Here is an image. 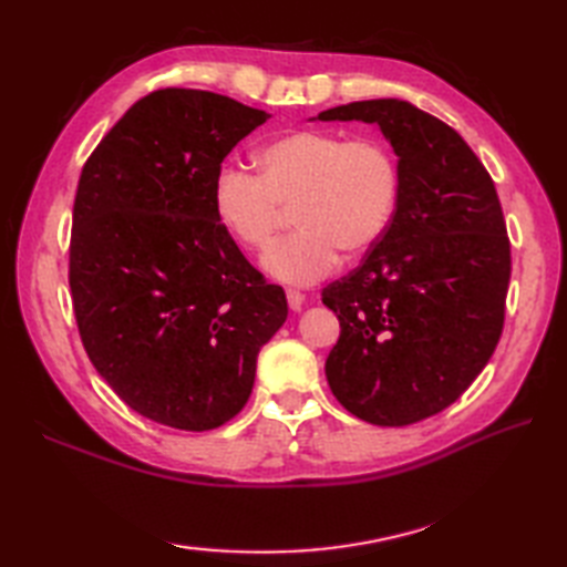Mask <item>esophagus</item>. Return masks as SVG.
I'll use <instances>...</instances> for the list:
<instances>
[{
  "label": "esophagus",
  "instance_id": "esophagus-1",
  "mask_svg": "<svg viewBox=\"0 0 567 567\" xmlns=\"http://www.w3.org/2000/svg\"><path fill=\"white\" fill-rule=\"evenodd\" d=\"M287 305H290L292 311H299L305 305V295L299 290H287Z\"/></svg>",
  "mask_w": 567,
  "mask_h": 567
}]
</instances>
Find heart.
I'll return each mask as SVG.
<instances>
[{
	"instance_id": "obj_1",
	"label": "heart",
	"mask_w": 567,
	"mask_h": 567,
	"mask_svg": "<svg viewBox=\"0 0 567 567\" xmlns=\"http://www.w3.org/2000/svg\"><path fill=\"white\" fill-rule=\"evenodd\" d=\"M260 175L221 165L214 175L216 219L238 244L265 248L287 209L299 226L265 252L282 282L311 285L336 270L341 250L358 256L388 231L400 199V165L375 136L295 131L258 153Z\"/></svg>"
}]
</instances>
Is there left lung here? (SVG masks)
I'll use <instances>...</instances> for the list:
<instances>
[{"label":"left lung","instance_id":"8db88e82","mask_svg":"<svg viewBox=\"0 0 567 567\" xmlns=\"http://www.w3.org/2000/svg\"><path fill=\"white\" fill-rule=\"evenodd\" d=\"M319 118L378 124L400 158L388 231L321 292L341 323L329 388L368 424H416L451 406L499 343L512 248L497 189L457 131L409 102H351Z\"/></svg>","mask_w":567,"mask_h":567}]
</instances>
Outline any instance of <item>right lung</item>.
<instances>
[{"instance_id": "obj_1", "label": "right lung", "mask_w": 567, "mask_h": 567, "mask_svg": "<svg viewBox=\"0 0 567 567\" xmlns=\"http://www.w3.org/2000/svg\"><path fill=\"white\" fill-rule=\"evenodd\" d=\"M268 118L224 94L155 90L82 167L68 272L78 331L118 400L155 424L234 419L287 319L282 287L265 282L212 204L224 158Z\"/></svg>"}]
</instances>
